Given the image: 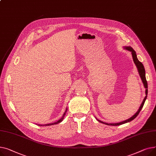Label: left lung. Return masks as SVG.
Returning <instances> with one entry per match:
<instances>
[{
	"label": "left lung",
	"instance_id": "8db88e82",
	"mask_svg": "<svg viewBox=\"0 0 156 156\" xmlns=\"http://www.w3.org/2000/svg\"><path fill=\"white\" fill-rule=\"evenodd\" d=\"M124 48L126 50H129L130 51H131L132 53V57H133V62L135 64L136 67H137V70H138V72L139 73V75H140V77L142 79V81L143 82L144 84V87L146 89H145V97L144 98L143 101L139 108V109H138V111H137V112L133 115L132 116L131 118H130L129 119H128V120H126L125 121H123L122 122H120V123H105V122H103L101 120H98V122L102 123H104V124H106V125H112V126H118V125H122V124H124V123H128V122H131L132 120H134V119L138 116V115L139 114L140 112L141 111L142 108H143V106L145 103V101L146 99H147V93H148V86H147V80H146V77H145V69H144V67L143 66V64L138 60V58H137V57H136V52L135 51V50L131 47H125Z\"/></svg>",
	"mask_w": 156,
	"mask_h": 156
}]
</instances>
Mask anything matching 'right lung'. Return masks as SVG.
I'll list each match as a JSON object with an SVG mask.
<instances>
[{"label":"right lung","instance_id":"obj_1","mask_svg":"<svg viewBox=\"0 0 156 156\" xmlns=\"http://www.w3.org/2000/svg\"><path fill=\"white\" fill-rule=\"evenodd\" d=\"M67 109H66V112H65V113H64V114L63 115L62 117L60 119V120H58L57 122H54V123H49V124H45V125H40V126H50V125H56V124H58V123H59L62 122V121L63 120L64 116L66 115V112H67Z\"/></svg>","mask_w":156,"mask_h":156}]
</instances>
